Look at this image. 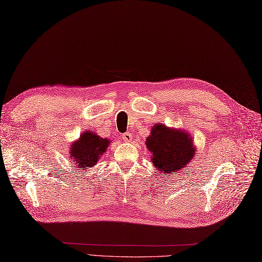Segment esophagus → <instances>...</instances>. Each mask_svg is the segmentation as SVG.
<instances>
[{
  "label": "esophagus",
  "mask_w": 262,
  "mask_h": 262,
  "mask_svg": "<svg viewBox=\"0 0 262 262\" xmlns=\"http://www.w3.org/2000/svg\"><path fill=\"white\" fill-rule=\"evenodd\" d=\"M122 139L124 140V141H126V142H131V140H132V135H131L130 132H125V133H123Z\"/></svg>",
  "instance_id": "esophagus-1"
}]
</instances>
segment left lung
Masks as SVG:
<instances>
[{
	"instance_id": "8db88e82",
	"label": "left lung",
	"mask_w": 262,
	"mask_h": 262,
	"mask_svg": "<svg viewBox=\"0 0 262 262\" xmlns=\"http://www.w3.org/2000/svg\"><path fill=\"white\" fill-rule=\"evenodd\" d=\"M145 145L151 152L156 170L163 174L182 170L195 155V146L188 132L160 123L152 127Z\"/></svg>"
}]
</instances>
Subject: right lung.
<instances>
[{
	"mask_svg": "<svg viewBox=\"0 0 262 262\" xmlns=\"http://www.w3.org/2000/svg\"><path fill=\"white\" fill-rule=\"evenodd\" d=\"M110 140L99 137L97 133L85 131L79 140H76L70 148V158L80 170L90 169L97 165L99 159L106 151Z\"/></svg>",
	"mask_w": 262,
	"mask_h": 262,
	"instance_id": "1",
	"label": "right lung"
}]
</instances>
